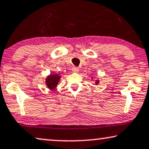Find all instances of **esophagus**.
Instances as JSON below:
<instances>
[{
	"mask_svg": "<svg viewBox=\"0 0 149 149\" xmlns=\"http://www.w3.org/2000/svg\"><path fill=\"white\" fill-rule=\"evenodd\" d=\"M72 72L74 73H77L79 72V69L77 68H75V67H74V68H72Z\"/></svg>",
	"mask_w": 149,
	"mask_h": 149,
	"instance_id": "34e87169",
	"label": "esophagus"
}]
</instances>
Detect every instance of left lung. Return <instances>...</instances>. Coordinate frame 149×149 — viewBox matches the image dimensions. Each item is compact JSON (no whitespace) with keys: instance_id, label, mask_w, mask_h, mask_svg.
Segmentation results:
<instances>
[{"instance_id":"1","label":"left lung","mask_w":149,"mask_h":149,"mask_svg":"<svg viewBox=\"0 0 149 149\" xmlns=\"http://www.w3.org/2000/svg\"><path fill=\"white\" fill-rule=\"evenodd\" d=\"M98 82H99V81H98V80H96V84H98Z\"/></svg>"}]
</instances>
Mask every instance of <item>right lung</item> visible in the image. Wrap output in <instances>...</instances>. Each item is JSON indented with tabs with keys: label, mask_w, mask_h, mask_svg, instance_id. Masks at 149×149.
<instances>
[{
	"label": "right lung",
	"mask_w": 149,
	"mask_h": 149,
	"mask_svg": "<svg viewBox=\"0 0 149 149\" xmlns=\"http://www.w3.org/2000/svg\"><path fill=\"white\" fill-rule=\"evenodd\" d=\"M60 79V76L57 74H51L46 78V84L51 90L54 89L56 86Z\"/></svg>",
	"instance_id": "1"
}]
</instances>
